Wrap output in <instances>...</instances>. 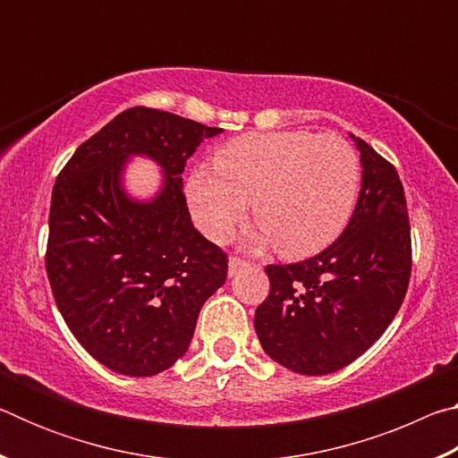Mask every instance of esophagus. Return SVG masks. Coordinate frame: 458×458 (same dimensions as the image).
<instances>
[{
  "label": "esophagus",
  "instance_id": "obj_1",
  "mask_svg": "<svg viewBox=\"0 0 458 458\" xmlns=\"http://www.w3.org/2000/svg\"><path fill=\"white\" fill-rule=\"evenodd\" d=\"M248 267L246 260H240V259H230L228 260V276H234L238 270H242Z\"/></svg>",
  "mask_w": 458,
  "mask_h": 458
}]
</instances>
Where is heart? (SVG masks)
<instances>
[{
    "instance_id": "heart-1",
    "label": "heart",
    "mask_w": 458,
    "mask_h": 458,
    "mask_svg": "<svg viewBox=\"0 0 458 458\" xmlns=\"http://www.w3.org/2000/svg\"><path fill=\"white\" fill-rule=\"evenodd\" d=\"M360 185L358 155L337 135L276 131L232 139L214 169L196 167L185 199L196 226L220 242L252 201L260 226L248 246L276 244L289 257L321 250L344 230Z\"/></svg>"
}]
</instances>
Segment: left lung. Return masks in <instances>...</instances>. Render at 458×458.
Segmentation results:
<instances>
[{
	"label": "left lung",
	"instance_id": "8db88e82",
	"mask_svg": "<svg viewBox=\"0 0 458 458\" xmlns=\"http://www.w3.org/2000/svg\"><path fill=\"white\" fill-rule=\"evenodd\" d=\"M361 190L350 224L317 257L270 265L254 329L283 368L327 376L374 345L396 317L412 270L404 188L396 167L355 137Z\"/></svg>",
	"mask_w": 458,
	"mask_h": 458
}]
</instances>
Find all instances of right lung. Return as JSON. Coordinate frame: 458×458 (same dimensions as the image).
Wrapping results in <instances>:
<instances>
[{
	"label": "right lung",
	"instance_id": "obj_1",
	"mask_svg": "<svg viewBox=\"0 0 458 458\" xmlns=\"http://www.w3.org/2000/svg\"><path fill=\"white\" fill-rule=\"evenodd\" d=\"M222 129L135 106L84 141L56 177L46 273L68 329L123 376H155L188 352L208 297L226 283V254L193 228L182 174ZM151 158L149 199L124 185L128 161Z\"/></svg>",
	"mask_w": 458,
	"mask_h": 458
}]
</instances>
